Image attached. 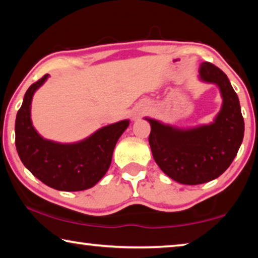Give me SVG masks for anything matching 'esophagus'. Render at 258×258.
I'll use <instances>...</instances> for the list:
<instances>
[{
  "mask_svg": "<svg viewBox=\"0 0 258 258\" xmlns=\"http://www.w3.org/2000/svg\"><path fill=\"white\" fill-rule=\"evenodd\" d=\"M140 114H141V113H139V114H138V116H140Z\"/></svg>",
  "mask_w": 258,
  "mask_h": 258,
  "instance_id": "obj_1",
  "label": "esophagus"
}]
</instances>
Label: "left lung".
I'll return each mask as SVG.
<instances>
[{
	"label": "left lung",
	"instance_id": "8db88e82",
	"mask_svg": "<svg viewBox=\"0 0 258 258\" xmlns=\"http://www.w3.org/2000/svg\"><path fill=\"white\" fill-rule=\"evenodd\" d=\"M199 75L220 88L224 103L214 122L177 130L147 119L152 127L148 140L157 166L170 178L187 185L210 182L224 174L239 152L244 134L239 97L227 75L211 62L201 64Z\"/></svg>",
	"mask_w": 258,
	"mask_h": 258
}]
</instances>
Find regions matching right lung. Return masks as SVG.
I'll list each match as a JSON object with an SVG mask.
<instances>
[{
	"label": "right lung",
	"instance_id": "obj_1",
	"mask_svg": "<svg viewBox=\"0 0 258 258\" xmlns=\"http://www.w3.org/2000/svg\"><path fill=\"white\" fill-rule=\"evenodd\" d=\"M48 74L31 84L25 92L15 124V142L19 159L33 176L60 191H82L94 186L106 174L119 137L128 120L105 126L88 139L72 145L45 140L33 128L31 101Z\"/></svg>",
	"mask_w": 258,
	"mask_h": 258
}]
</instances>
